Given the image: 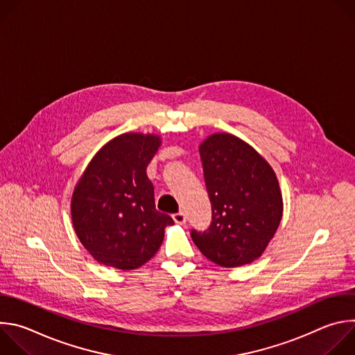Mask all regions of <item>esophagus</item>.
Instances as JSON below:
<instances>
[{"label":"esophagus","instance_id":"obj_1","mask_svg":"<svg viewBox=\"0 0 355 355\" xmlns=\"http://www.w3.org/2000/svg\"><path fill=\"white\" fill-rule=\"evenodd\" d=\"M173 219H174V222L178 223V225H182V223H185V220H187V218H185V215H184L182 212L174 214V215H173Z\"/></svg>","mask_w":355,"mask_h":355}]
</instances>
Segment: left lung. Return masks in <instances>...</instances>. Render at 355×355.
Here are the masks:
<instances>
[{"instance_id": "left-lung-1", "label": "left lung", "mask_w": 355, "mask_h": 355, "mask_svg": "<svg viewBox=\"0 0 355 355\" xmlns=\"http://www.w3.org/2000/svg\"><path fill=\"white\" fill-rule=\"evenodd\" d=\"M212 204L211 227L191 237L212 263L234 268L263 256L282 219L278 178L268 162L232 133H214L199 146Z\"/></svg>"}]
</instances>
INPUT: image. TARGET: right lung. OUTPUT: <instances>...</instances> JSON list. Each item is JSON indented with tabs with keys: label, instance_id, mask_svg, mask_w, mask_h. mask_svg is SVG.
Instances as JSON below:
<instances>
[{
	"label": "right lung",
	"instance_id": "obj_1",
	"mask_svg": "<svg viewBox=\"0 0 355 355\" xmlns=\"http://www.w3.org/2000/svg\"><path fill=\"white\" fill-rule=\"evenodd\" d=\"M162 146L155 133H122L101 147L71 196L77 237L95 261L130 271L159 251L174 220L155 205L147 166Z\"/></svg>",
	"mask_w": 355,
	"mask_h": 355
}]
</instances>
